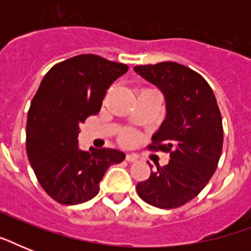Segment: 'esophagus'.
I'll return each instance as SVG.
<instances>
[{
	"label": "esophagus",
	"mask_w": 251,
	"mask_h": 251,
	"mask_svg": "<svg viewBox=\"0 0 251 251\" xmlns=\"http://www.w3.org/2000/svg\"><path fill=\"white\" fill-rule=\"evenodd\" d=\"M138 160V157L135 155H131V153H127L126 155V161H129V163H135Z\"/></svg>",
	"instance_id": "esophagus-1"
}]
</instances>
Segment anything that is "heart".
<instances>
[{
  "instance_id": "obj_1",
  "label": "heart",
  "mask_w": 251,
  "mask_h": 251,
  "mask_svg": "<svg viewBox=\"0 0 251 251\" xmlns=\"http://www.w3.org/2000/svg\"><path fill=\"white\" fill-rule=\"evenodd\" d=\"M135 139H137V135H135V133L131 131V130H127V131H125V133L122 134V142L126 143V145H131V143L135 142Z\"/></svg>"
}]
</instances>
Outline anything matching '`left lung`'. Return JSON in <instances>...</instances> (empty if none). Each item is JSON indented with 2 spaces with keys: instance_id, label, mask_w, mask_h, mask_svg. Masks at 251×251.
I'll use <instances>...</instances> for the list:
<instances>
[{
  "instance_id": "obj_1",
  "label": "left lung",
  "mask_w": 251,
  "mask_h": 251,
  "mask_svg": "<svg viewBox=\"0 0 251 251\" xmlns=\"http://www.w3.org/2000/svg\"><path fill=\"white\" fill-rule=\"evenodd\" d=\"M134 72L164 95L165 120L149 149L171 155L167 165H157L149 179L138 183V195L151 206L177 208L195 198L218 168L223 150L220 109L206 79L183 65L167 61L135 66Z\"/></svg>"
}]
</instances>
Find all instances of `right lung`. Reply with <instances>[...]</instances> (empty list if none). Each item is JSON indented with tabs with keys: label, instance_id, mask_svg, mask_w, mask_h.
<instances>
[{
	"label": "right lung",
	"instance_id": "right-lung-1",
	"mask_svg": "<svg viewBox=\"0 0 251 251\" xmlns=\"http://www.w3.org/2000/svg\"><path fill=\"white\" fill-rule=\"evenodd\" d=\"M127 69L100 56L79 54L54 65L41 80L27 116L25 150L37 181L56 202L79 204L92 199L106 169L125 159L116 149L82 151L78 134Z\"/></svg>",
	"mask_w": 251,
	"mask_h": 251
}]
</instances>
